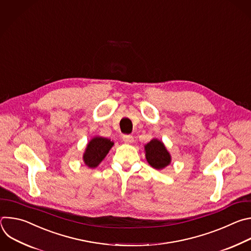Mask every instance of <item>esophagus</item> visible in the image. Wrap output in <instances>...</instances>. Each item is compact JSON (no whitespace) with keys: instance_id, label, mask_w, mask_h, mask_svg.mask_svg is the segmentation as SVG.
I'll return each instance as SVG.
<instances>
[{"instance_id":"obj_1","label":"esophagus","mask_w":251,"mask_h":251,"mask_svg":"<svg viewBox=\"0 0 251 251\" xmlns=\"http://www.w3.org/2000/svg\"><path fill=\"white\" fill-rule=\"evenodd\" d=\"M123 140L126 142V143H131L133 142V136L132 135H129V134H125L123 136Z\"/></svg>"}]
</instances>
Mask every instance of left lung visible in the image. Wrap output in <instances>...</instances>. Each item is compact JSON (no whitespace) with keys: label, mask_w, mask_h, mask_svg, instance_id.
<instances>
[{"label":"left lung","mask_w":251,"mask_h":251,"mask_svg":"<svg viewBox=\"0 0 251 251\" xmlns=\"http://www.w3.org/2000/svg\"><path fill=\"white\" fill-rule=\"evenodd\" d=\"M145 156L147 162L155 169H162L169 165L171 157L164 144L154 138L145 145Z\"/></svg>","instance_id":"obj_1"}]
</instances>
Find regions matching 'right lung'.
Wrapping results in <instances>:
<instances>
[{"instance_id":"obj_1","label":"right lung","mask_w":251,"mask_h":251,"mask_svg":"<svg viewBox=\"0 0 251 251\" xmlns=\"http://www.w3.org/2000/svg\"><path fill=\"white\" fill-rule=\"evenodd\" d=\"M113 145L114 142L108 138L94 137L87 145L83 156L85 164L91 168L97 167L108 154Z\"/></svg>"}]
</instances>
